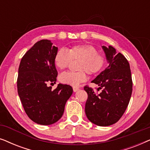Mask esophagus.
<instances>
[{"label": "esophagus", "instance_id": "esophagus-1", "mask_svg": "<svg viewBox=\"0 0 150 150\" xmlns=\"http://www.w3.org/2000/svg\"><path fill=\"white\" fill-rule=\"evenodd\" d=\"M73 90H74V91L76 92V91H79V88H78V87H73Z\"/></svg>", "mask_w": 150, "mask_h": 150}]
</instances>
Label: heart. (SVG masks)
Returning a JSON list of instances; mask_svg holds the SVG:
<instances>
[{"mask_svg": "<svg viewBox=\"0 0 150 150\" xmlns=\"http://www.w3.org/2000/svg\"><path fill=\"white\" fill-rule=\"evenodd\" d=\"M71 61H80L78 65L80 71L63 72L59 76V81L74 87L87 81V72L90 75H97L106 64V57L99 53L96 47L87 44L75 45L67 50L61 48L55 54V65L61 70L66 69Z\"/></svg>", "mask_w": 150, "mask_h": 150, "instance_id": "heart-1", "label": "heart"}]
</instances>
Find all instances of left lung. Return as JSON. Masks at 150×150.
<instances>
[{"instance_id":"1","label":"left lung","mask_w":150,"mask_h":150,"mask_svg":"<svg viewBox=\"0 0 150 150\" xmlns=\"http://www.w3.org/2000/svg\"><path fill=\"white\" fill-rule=\"evenodd\" d=\"M108 67L92 81L100 86L97 94L86 85L84 89L88 98L85 113L88 120L99 126H108L120 120L130 102L132 91V81L128 60L112 46H102Z\"/></svg>"}]
</instances>
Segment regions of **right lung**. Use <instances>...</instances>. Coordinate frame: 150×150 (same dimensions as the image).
<instances>
[{"instance_id": "obj_1", "label": "right lung", "mask_w": 150, "mask_h": 150, "mask_svg": "<svg viewBox=\"0 0 150 150\" xmlns=\"http://www.w3.org/2000/svg\"><path fill=\"white\" fill-rule=\"evenodd\" d=\"M57 50L50 40L39 41L22 57L18 68V95L26 115L38 124L50 125L60 120L73 93L68 85L59 84L54 90L47 86L57 81Z\"/></svg>"}]
</instances>
